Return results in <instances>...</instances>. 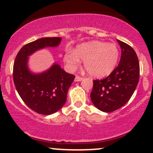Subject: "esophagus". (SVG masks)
Instances as JSON below:
<instances>
[{"mask_svg":"<svg viewBox=\"0 0 153 153\" xmlns=\"http://www.w3.org/2000/svg\"><path fill=\"white\" fill-rule=\"evenodd\" d=\"M82 80V78H81V77L78 76V75H76L75 78V82H79V81H81V80Z\"/></svg>","mask_w":153,"mask_h":153,"instance_id":"34e87169","label":"esophagus"}]
</instances>
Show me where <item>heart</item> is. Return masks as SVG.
Wrapping results in <instances>:
<instances>
[{
  "label": "heart",
  "mask_w": 153,
  "mask_h": 153,
  "mask_svg": "<svg viewBox=\"0 0 153 153\" xmlns=\"http://www.w3.org/2000/svg\"><path fill=\"white\" fill-rule=\"evenodd\" d=\"M119 59V50L115 44L100 41L82 43L74 50L66 49L63 56L68 71H75L82 59L88 73L98 78L109 75L115 69Z\"/></svg>",
  "instance_id": "1"
}]
</instances>
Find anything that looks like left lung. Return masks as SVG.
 <instances>
[{
    "label": "left lung",
    "instance_id": "obj_1",
    "mask_svg": "<svg viewBox=\"0 0 153 153\" xmlns=\"http://www.w3.org/2000/svg\"><path fill=\"white\" fill-rule=\"evenodd\" d=\"M122 49L120 62L102 80H94L91 94L92 103L103 112L114 111L126 104L134 94L140 78V64L136 52L127 44L117 39Z\"/></svg>",
    "mask_w": 153,
    "mask_h": 153
}]
</instances>
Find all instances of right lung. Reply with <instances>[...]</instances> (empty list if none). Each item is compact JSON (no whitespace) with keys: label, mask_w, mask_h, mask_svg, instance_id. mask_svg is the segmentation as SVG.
I'll return each mask as SVG.
<instances>
[{"label":"right lung","mask_w":153,"mask_h":153,"mask_svg":"<svg viewBox=\"0 0 153 153\" xmlns=\"http://www.w3.org/2000/svg\"><path fill=\"white\" fill-rule=\"evenodd\" d=\"M61 40V37L39 39L24 45L15 59L13 77L16 88L24 102L40 114H52L62 108L75 75L66 73L57 63L42 73H31L28 67L29 56L45 47H57Z\"/></svg>","instance_id":"add662e5"}]
</instances>
